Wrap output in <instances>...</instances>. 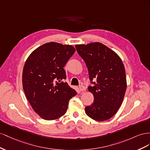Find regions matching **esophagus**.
<instances>
[{"label":"esophagus","mask_w":150,"mask_h":150,"mask_svg":"<svg viewBox=\"0 0 150 150\" xmlns=\"http://www.w3.org/2000/svg\"><path fill=\"white\" fill-rule=\"evenodd\" d=\"M79 89H80V91L83 92V91H85V90H86V88H85V87L83 86V85H80V86H79Z\"/></svg>","instance_id":"34e87169"}]
</instances>
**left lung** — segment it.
Wrapping results in <instances>:
<instances>
[{
  "mask_svg": "<svg viewBox=\"0 0 150 150\" xmlns=\"http://www.w3.org/2000/svg\"><path fill=\"white\" fill-rule=\"evenodd\" d=\"M75 48L88 68L92 86L93 103L85 108V113L93 120L103 121L117 112L126 91L125 68L121 59L100 42L77 45Z\"/></svg>",
  "mask_w": 150,
  "mask_h": 150,
  "instance_id": "1",
  "label": "left lung"
}]
</instances>
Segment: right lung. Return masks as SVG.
<instances>
[{"label":"right lung","instance_id":"obj_1","mask_svg":"<svg viewBox=\"0 0 150 150\" xmlns=\"http://www.w3.org/2000/svg\"><path fill=\"white\" fill-rule=\"evenodd\" d=\"M75 49L51 42L29 55L23 68V86L33 110L42 119L54 120L67 112L69 100L76 95L65 80L64 67Z\"/></svg>","mask_w":150,"mask_h":150}]
</instances>
